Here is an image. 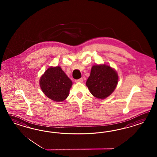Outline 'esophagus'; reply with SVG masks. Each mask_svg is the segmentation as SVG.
<instances>
[{
	"instance_id": "esophagus-1",
	"label": "esophagus",
	"mask_w": 157,
	"mask_h": 157,
	"mask_svg": "<svg viewBox=\"0 0 157 157\" xmlns=\"http://www.w3.org/2000/svg\"><path fill=\"white\" fill-rule=\"evenodd\" d=\"M83 81V78H81L80 79H76V80H75V82H82Z\"/></svg>"
}]
</instances>
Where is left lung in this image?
Wrapping results in <instances>:
<instances>
[{
	"label": "left lung",
	"mask_w": 157,
	"mask_h": 157,
	"mask_svg": "<svg viewBox=\"0 0 157 157\" xmlns=\"http://www.w3.org/2000/svg\"><path fill=\"white\" fill-rule=\"evenodd\" d=\"M118 78L117 72L109 66L95 65L91 68L86 86L93 96L104 99L116 89Z\"/></svg>",
	"instance_id": "left-lung-1"
}]
</instances>
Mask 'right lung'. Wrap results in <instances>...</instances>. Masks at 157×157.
<instances>
[{
  "instance_id": "right-lung-1",
  "label": "right lung",
  "mask_w": 157,
  "mask_h": 157,
  "mask_svg": "<svg viewBox=\"0 0 157 157\" xmlns=\"http://www.w3.org/2000/svg\"><path fill=\"white\" fill-rule=\"evenodd\" d=\"M72 85L71 79L59 66L49 68L40 80L43 93L49 98L56 102L66 99Z\"/></svg>"
}]
</instances>
